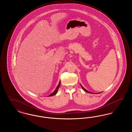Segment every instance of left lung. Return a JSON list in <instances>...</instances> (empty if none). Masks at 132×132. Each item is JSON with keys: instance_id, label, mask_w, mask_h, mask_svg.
Instances as JSON below:
<instances>
[{"instance_id": "8db88e82", "label": "left lung", "mask_w": 132, "mask_h": 132, "mask_svg": "<svg viewBox=\"0 0 132 132\" xmlns=\"http://www.w3.org/2000/svg\"><path fill=\"white\" fill-rule=\"evenodd\" d=\"M81 85V84H80ZM81 87H82V89L84 90V91H85L86 92H87V93H89V94H100V93H92V92H88V90H87V89H86L85 88H84L82 86V85H81Z\"/></svg>"}]
</instances>
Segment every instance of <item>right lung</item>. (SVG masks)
I'll list each match as a JSON object with an SVG mask.
<instances>
[{"label": "right lung", "instance_id": "add662e5", "mask_svg": "<svg viewBox=\"0 0 132 132\" xmlns=\"http://www.w3.org/2000/svg\"><path fill=\"white\" fill-rule=\"evenodd\" d=\"M60 83H61V82H60H60H59V84H58V85L57 86L56 88V89H55V90L52 93H51V94H50L49 95H48V96H53V95H55V94H56L57 93V92H58V88H59V87H60Z\"/></svg>", "mask_w": 132, "mask_h": 132}]
</instances>
